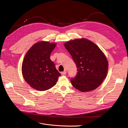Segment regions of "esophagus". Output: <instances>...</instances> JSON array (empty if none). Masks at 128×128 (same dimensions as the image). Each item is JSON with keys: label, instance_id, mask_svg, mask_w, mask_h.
I'll list each match as a JSON object with an SVG mask.
<instances>
[{"label": "esophagus", "instance_id": "34e87169", "mask_svg": "<svg viewBox=\"0 0 128 128\" xmlns=\"http://www.w3.org/2000/svg\"><path fill=\"white\" fill-rule=\"evenodd\" d=\"M66 74V70H65L64 72H61V74L63 75V76L65 75Z\"/></svg>", "mask_w": 128, "mask_h": 128}]
</instances>
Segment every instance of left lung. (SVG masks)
Returning a JSON list of instances; mask_svg holds the SVG:
<instances>
[{
	"label": "left lung",
	"instance_id": "left-lung-1",
	"mask_svg": "<svg viewBox=\"0 0 128 128\" xmlns=\"http://www.w3.org/2000/svg\"><path fill=\"white\" fill-rule=\"evenodd\" d=\"M64 45L78 70L76 76L70 80L72 86L82 92L97 88L108 73V64L104 53L94 42L84 38L68 41Z\"/></svg>",
	"mask_w": 128,
	"mask_h": 128
}]
</instances>
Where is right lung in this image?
Returning <instances> with one entry per match:
<instances>
[{"label": "right lung", "mask_w": 128, "mask_h": 128, "mask_svg": "<svg viewBox=\"0 0 128 128\" xmlns=\"http://www.w3.org/2000/svg\"><path fill=\"white\" fill-rule=\"evenodd\" d=\"M56 45L55 42H38L24 57L22 66V76L29 86L37 90L44 91L52 88L61 76L50 59Z\"/></svg>", "instance_id": "obj_1"}]
</instances>
